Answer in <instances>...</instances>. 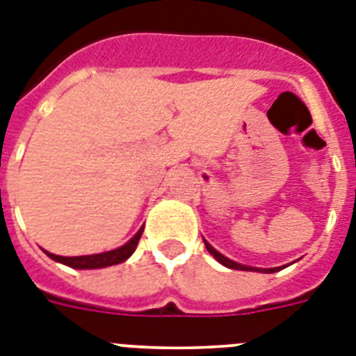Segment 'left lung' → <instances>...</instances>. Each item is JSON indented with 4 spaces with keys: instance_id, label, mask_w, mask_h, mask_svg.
Listing matches in <instances>:
<instances>
[{
    "instance_id": "8db88e82",
    "label": "left lung",
    "mask_w": 356,
    "mask_h": 356,
    "mask_svg": "<svg viewBox=\"0 0 356 356\" xmlns=\"http://www.w3.org/2000/svg\"><path fill=\"white\" fill-rule=\"evenodd\" d=\"M204 246L206 250L211 253V255L215 257V261H219L220 264L226 266V268H232V270H241V271H261V273H275V271L282 270L284 266H280V268H266V270H262V268H252V266H244V264H238V262L232 261V259H228V257H224L222 253H219L217 250H215L213 246H211L210 243H206L204 241Z\"/></svg>"
}]
</instances>
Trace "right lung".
I'll use <instances>...</instances> for the list:
<instances>
[{
  "instance_id": "right-lung-1",
  "label": "right lung",
  "mask_w": 356,
  "mask_h": 356,
  "mask_svg": "<svg viewBox=\"0 0 356 356\" xmlns=\"http://www.w3.org/2000/svg\"><path fill=\"white\" fill-rule=\"evenodd\" d=\"M143 226L136 235H134L130 241H128L124 246L118 248V250H112V252H104V253H95V255H81V257H61V255H54V253L44 252L47 255L56 262H61L65 266H70V268H76V270H97V268H106V266L113 264H121L136 252L137 244H139V238L143 235Z\"/></svg>"
}]
</instances>
